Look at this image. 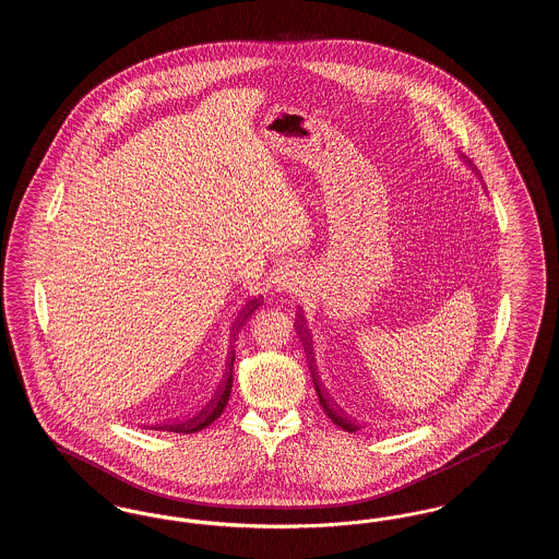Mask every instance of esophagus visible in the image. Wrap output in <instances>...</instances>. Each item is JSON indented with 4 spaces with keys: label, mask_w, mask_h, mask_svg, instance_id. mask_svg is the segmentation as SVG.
I'll return each mask as SVG.
<instances>
[{
    "label": "esophagus",
    "mask_w": 559,
    "mask_h": 559,
    "mask_svg": "<svg viewBox=\"0 0 559 559\" xmlns=\"http://www.w3.org/2000/svg\"><path fill=\"white\" fill-rule=\"evenodd\" d=\"M274 283H276L278 292L292 293L297 289L299 278H297V272L292 270V267H281V270L276 272V276H274Z\"/></svg>",
    "instance_id": "esophagus-1"
}]
</instances>
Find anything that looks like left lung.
<instances>
[{"label":"left lung","instance_id":"obj_1","mask_svg":"<svg viewBox=\"0 0 559 559\" xmlns=\"http://www.w3.org/2000/svg\"><path fill=\"white\" fill-rule=\"evenodd\" d=\"M295 329H297V333L301 335V340L306 342V346H310V342H312V340H310V333H308V329L304 326V317H297V320H295ZM314 388H317V394H319L320 406L324 408L326 417H329V419H331V421H333L335 426L342 427L344 431H349V433H354V431H356L358 427L354 426L352 421H347V417H344L342 413H337V411H335V406L331 404V400L326 399V394H324V392L320 390L319 383H317V379H314Z\"/></svg>","mask_w":559,"mask_h":559}]
</instances>
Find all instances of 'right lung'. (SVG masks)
Segmentation results:
<instances>
[{
	"label": "right lung",
	"mask_w": 559,
	"mask_h": 559,
	"mask_svg": "<svg viewBox=\"0 0 559 559\" xmlns=\"http://www.w3.org/2000/svg\"><path fill=\"white\" fill-rule=\"evenodd\" d=\"M262 304H264V297H253V299L245 306L242 314H240L239 319L235 320V324H233V333H230L233 342L237 340V333H239L242 322L249 319ZM230 347H233V344H230ZM233 367H235V349H230V354H228V367H226V372H224L222 385L217 388V392L213 394V399L205 404V408H203L197 417L188 419L187 424H180V426H165V429L178 431V433H194V431H201V429L212 426L213 421L224 413V408H226V404H228V399H230V390H233ZM159 429H163V427H159Z\"/></svg>",
	"instance_id": "obj_1"
}]
</instances>
